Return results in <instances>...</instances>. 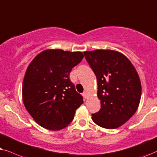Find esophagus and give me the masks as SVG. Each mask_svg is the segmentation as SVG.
Listing matches in <instances>:
<instances>
[{"label": "esophagus", "mask_w": 157, "mask_h": 157, "mask_svg": "<svg viewBox=\"0 0 157 157\" xmlns=\"http://www.w3.org/2000/svg\"><path fill=\"white\" fill-rule=\"evenodd\" d=\"M82 95H83V97H84L85 99H87V93L86 91H84L83 92V93H82Z\"/></svg>", "instance_id": "esophagus-1"}]
</instances>
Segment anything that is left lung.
<instances>
[{
	"label": "left lung",
	"instance_id": "8db88e82",
	"mask_svg": "<svg viewBox=\"0 0 157 157\" xmlns=\"http://www.w3.org/2000/svg\"><path fill=\"white\" fill-rule=\"evenodd\" d=\"M84 54L97 77V95L101 104L92 119L102 128H118L133 116L139 105V75L130 60L119 52L97 49Z\"/></svg>",
	"mask_w": 157,
	"mask_h": 157
}]
</instances>
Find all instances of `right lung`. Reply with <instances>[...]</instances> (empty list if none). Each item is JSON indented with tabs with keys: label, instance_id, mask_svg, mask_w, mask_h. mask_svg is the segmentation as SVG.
Masks as SVG:
<instances>
[{
	"label": "right lung",
	"instance_id": "add662e5",
	"mask_svg": "<svg viewBox=\"0 0 157 157\" xmlns=\"http://www.w3.org/2000/svg\"><path fill=\"white\" fill-rule=\"evenodd\" d=\"M83 57L81 52L47 49L29 64L23 81V102L39 126L58 131L72 122L83 100L69 75Z\"/></svg>",
	"mask_w": 157,
	"mask_h": 157
}]
</instances>
